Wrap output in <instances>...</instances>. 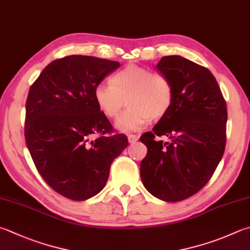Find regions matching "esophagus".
Masks as SVG:
<instances>
[{"instance_id":"esophagus-1","label":"esophagus","mask_w":250,"mask_h":250,"mask_svg":"<svg viewBox=\"0 0 250 250\" xmlns=\"http://www.w3.org/2000/svg\"><path fill=\"white\" fill-rule=\"evenodd\" d=\"M137 140H138V137L136 135H128L129 144H135Z\"/></svg>"}]
</instances>
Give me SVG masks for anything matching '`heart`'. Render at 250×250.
<instances>
[{
	"instance_id": "heart-1",
	"label": "heart",
	"mask_w": 250,
	"mask_h": 250,
	"mask_svg": "<svg viewBox=\"0 0 250 250\" xmlns=\"http://www.w3.org/2000/svg\"><path fill=\"white\" fill-rule=\"evenodd\" d=\"M93 98L109 119L120 114L127 100L129 107L116 120L115 127L133 133L147 125L150 119L160 120L167 114L174 101V88L166 75L130 64L113 75L111 83L97 84Z\"/></svg>"
}]
</instances>
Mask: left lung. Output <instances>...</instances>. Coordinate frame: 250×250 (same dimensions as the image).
<instances>
[{"label":"left lung","instance_id":"8db88e82","mask_svg":"<svg viewBox=\"0 0 250 250\" xmlns=\"http://www.w3.org/2000/svg\"><path fill=\"white\" fill-rule=\"evenodd\" d=\"M157 68L171 81L174 101L152 133L140 137L148 149L140 177L150 194L175 202L195 195L213 175L227 143L228 110L208 68L180 55L163 56Z\"/></svg>","mask_w":250,"mask_h":250}]
</instances>
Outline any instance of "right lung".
<instances>
[{
  "mask_svg": "<svg viewBox=\"0 0 250 250\" xmlns=\"http://www.w3.org/2000/svg\"><path fill=\"white\" fill-rule=\"evenodd\" d=\"M119 62L69 55L46 66L29 89L25 138L35 166L52 189L72 200L99 194L113 160L128 146L99 110L93 90ZM99 134L95 141L90 138Z\"/></svg>",
  "mask_w": 250,
  "mask_h": 250,
  "instance_id": "add662e5",
  "label": "right lung"
}]
</instances>
